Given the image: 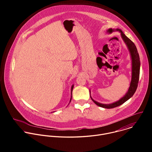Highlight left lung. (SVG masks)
<instances>
[{
    "instance_id": "8db88e82",
    "label": "left lung",
    "mask_w": 152,
    "mask_h": 152,
    "mask_svg": "<svg viewBox=\"0 0 152 152\" xmlns=\"http://www.w3.org/2000/svg\"><path fill=\"white\" fill-rule=\"evenodd\" d=\"M117 31H119L121 32V37L126 44L130 53H131V58H132V80L131 83V85L129 88V90L127 93L126 94V95L121 98L120 100L111 103V104H102L100 103H98L94 100L90 96L92 100L96 103L97 106L100 107H102L104 108H106V109H111V108H114L115 107H117L118 106H120L124 102H126L127 100H129L135 93L137 88L138 87V84L140 78V56L139 54L138 53L137 49L134 43L129 38H127L125 34L121 31V30L119 29H116ZM113 31H114V29H110L108 30V32H112Z\"/></svg>"
}]
</instances>
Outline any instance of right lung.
<instances>
[{
	"instance_id": "obj_1",
	"label": "right lung",
	"mask_w": 152,
	"mask_h": 152,
	"mask_svg": "<svg viewBox=\"0 0 152 152\" xmlns=\"http://www.w3.org/2000/svg\"><path fill=\"white\" fill-rule=\"evenodd\" d=\"M73 85L72 86V91H71V92H72V91H73ZM72 96L71 97V99H70V102H71V100H72Z\"/></svg>"
}]
</instances>
